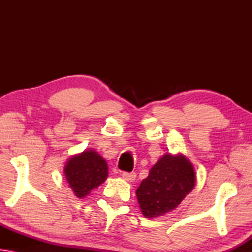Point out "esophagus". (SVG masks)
I'll return each instance as SVG.
<instances>
[{
  "mask_svg": "<svg viewBox=\"0 0 252 252\" xmlns=\"http://www.w3.org/2000/svg\"><path fill=\"white\" fill-rule=\"evenodd\" d=\"M136 174L135 172H122V178L126 181H134Z\"/></svg>",
  "mask_w": 252,
  "mask_h": 252,
  "instance_id": "34e87169",
  "label": "esophagus"
}]
</instances>
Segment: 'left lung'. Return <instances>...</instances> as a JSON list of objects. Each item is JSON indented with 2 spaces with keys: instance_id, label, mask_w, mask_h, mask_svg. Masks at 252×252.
Wrapping results in <instances>:
<instances>
[{
  "instance_id": "1",
  "label": "left lung",
  "mask_w": 252,
  "mask_h": 252,
  "mask_svg": "<svg viewBox=\"0 0 252 252\" xmlns=\"http://www.w3.org/2000/svg\"><path fill=\"white\" fill-rule=\"evenodd\" d=\"M193 165L181 155H164L136 189L143 216L156 218L172 211L194 187Z\"/></svg>"
}]
</instances>
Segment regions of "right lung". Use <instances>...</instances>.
<instances>
[{"instance_id":"right-lung-1","label":"right lung","mask_w":252,"mask_h":252,"mask_svg":"<svg viewBox=\"0 0 252 252\" xmlns=\"http://www.w3.org/2000/svg\"><path fill=\"white\" fill-rule=\"evenodd\" d=\"M66 180L78 198H83L108 177V164L99 153L84 151L72 157L65 165Z\"/></svg>"}]
</instances>
